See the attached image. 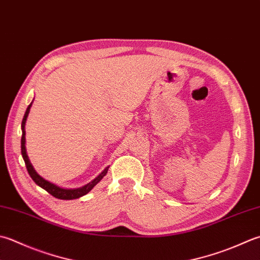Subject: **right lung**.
<instances>
[{"label": "right lung", "instance_id": "1", "mask_svg": "<svg viewBox=\"0 0 260 260\" xmlns=\"http://www.w3.org/2000/svg\"><path fill=\"white\" fill-rule=\"evenodd\" d=\"M31 105L32 103L28 106L27 110H25V114L23 116V119H22V124H21V129H22V137H21V154L22 157L24 160V164L25 167H27V170L29 172L30 177L32 178V180L37 184L39 187H42L43 189H45L46 191H48L50 195H53L54 197L58 198V200H75V198H79L81 196H83L85 194H88V192L92 189V188L98 184V182L103 179V178L107 175V172H108L109 167H107L106 169L101 172V174L95 177L94 179L89 182V184H86L82 187L80 188H73V189H66V188H62L57 185L53 184V182H50L48 180L44 179L43 177H40L36 170L34 169L32 165L30 164V160L27 155V151H25V131H24V125H25V120H27V117L29 115V111L30 108H31Z\"/></svg>", "mask_w": 260, "mask_h": 260}]
</instances>
